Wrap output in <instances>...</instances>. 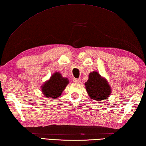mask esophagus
I'll return each instance as SVG.
<instances>
[{"label":"esophagus","instance_id":"34e87169","mask_svg":"<svg viewBox=\"0 0 146 146\" xmlns=\"http://www.w3.org/2000/svg\"><path fill=\"white\" fill-rule=\"evenodd\" d=\"M73 82L76 84H80V78H74Z\"/></svg>","mask_w":146,"mask_h":146}]
</instances>
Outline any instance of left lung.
I'll list each match as a JSON object with an SVG mask.
<instances>
[{
  "instance_id": "8db88e82",
  "label": "left lung",
  "mask_w": 146,
  "mask_h": 146,
  "mask_svg": "<svg viewBox=\"0 0 146 146\" xmlns=\"http://www.w3.org/2000/svg\"><path fill=\"white\" fill-rule=\"evenodd\" d=\"M85 86L90 98L97 102L106 100L111 93L110 85L97 71L89 73V79L85 83Z\"/></svg>"
}]
</instances>
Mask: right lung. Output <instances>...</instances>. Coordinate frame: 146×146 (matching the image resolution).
I'll return each mask as SVG.
<instances>
[{
    "instance_id": "right-lung-1",
    "label": "right lung",
    "mask_w": 146,
    "mask_h": 146,
    "mask_svg": "<svg viewBox=\"0 0 146 146\" xmlns=\"http://www.w3.org/2000/svg\"><path fill=\"white\" fill-rule=\"evenodd\" d=\"M68 84V78L63 77L60 73L55 72L42 85L41 91L46 98L55 99L61 95Z\"/></svg>"
}]
</instances>
